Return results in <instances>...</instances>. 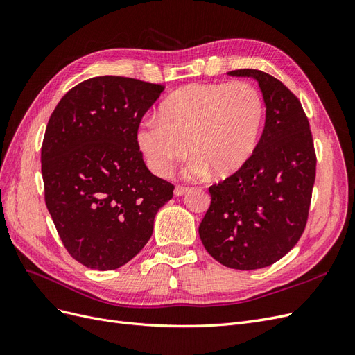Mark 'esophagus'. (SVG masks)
I'll list each match as a JSON object with an SVG mask.
<instances>
[{
  "instance_id": "obj_1",
  "label": "esophagus",
  "mask_w": 355,
  "mask_h": 355,
  "mask_svg": "<svg viewBox=\"0 0 355 355\" xmlns=\"http://www.w3.org/2000/svg\"><path fill=\"white\" fill-rule=\"evenodd\" d=\"M188 191H189L188 187H182V185H180V187H176V188H175V196H176V197H182V196H185Z\"/></svg>"
}]
</instances>
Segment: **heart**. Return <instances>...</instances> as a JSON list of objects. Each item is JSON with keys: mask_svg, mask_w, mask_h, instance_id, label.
<instances>
[{"mask_svg": "<svg viewBox=\"0 0 355 355\" xmlns=\"http://www.w3.org/2000/svg\"><path fill=\"white\" fill-rule=\"evenodd\" d=\"M263 99L253 84H189L159 106V118L137 128L136 144L149 170L166 176L188 153L194 175L210 171L227 179L240 171L254 153L263 124Z\"/></svg>", "mask_w": 355, "mask_h": 355, "instance_id": "1", "label": "heart"}]
</instances>
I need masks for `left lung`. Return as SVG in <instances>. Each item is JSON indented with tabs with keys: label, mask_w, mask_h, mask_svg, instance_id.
<instances>
[{
	"label": "left lung",
	"mask_w": 355,
	"mask_h": 355,
	"mask_svg": "<svg viewBox=\"0 0 355 355\" xmlns=\"http://www.w3.org/2000/svg\"><path fill=\"white\" fill-rule=\"evenodd\" d=\"M228 75L259 84L265 127L247 164L209 188L211 202L198 234L218 262L250 271L280 261L300 239L317 161L302 105L282 81L257 69Z\"/></svg>",
	"instance_id": "8db88e82"
}]
</instances>
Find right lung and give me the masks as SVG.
<instances>
[{"label": "right lung", "mask_w": 355, "mask_h": 355, "mask_svg": "<svg viewBox=\"0 0 355 355\" xmlns=\"http://www.w3.org/2000/svg\"><path fill=\"white\" fill-rule=\"evenodd\" d=\"M164 87L94 77L53 111L41 148L46 206L75 261L116 270L144 249L175 187L153 175L136 144L142 116Z\"/></svg>", "instance_id": "obj_1"}]
</instances>
